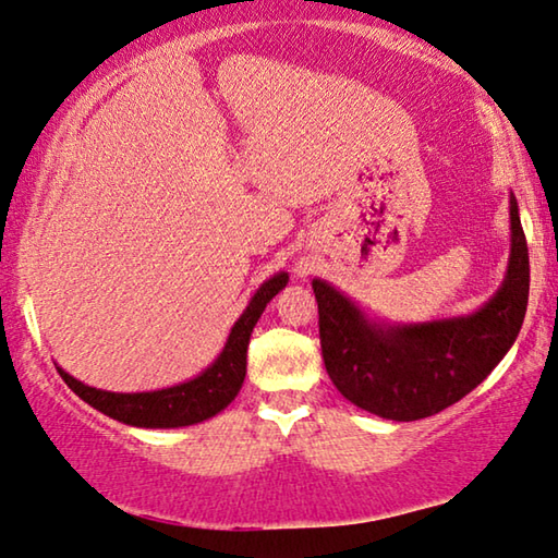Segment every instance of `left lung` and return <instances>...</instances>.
I'll return each mask as SVG.
<instances>
[{
  "label": "left lung",
  "mask_w": 558,
  "mask_h": 558,
  "mask_svg": "<svg viewBox=\"0 0 558 558\" xmlns=\"http://www.w3.org/2000/svg\"><path fill=\"white\" fill-rule=\"evenodd\" d=\"M507 276L480 311L449 320L379 325L330 282L313 280L325 369L344 400L377 417H432L470 395L499 365L529 303V247L517 198L509 201Z\"/></svg>",
  "instance_id": "obj_1"
}]
</instances>
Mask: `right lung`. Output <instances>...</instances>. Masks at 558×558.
Instances as JSON below:
<instances>
[{"mask_svg":"<svg viewBox=\"0 0 558 558\" xmlns=\"http://www.w3.org/2000/svg\"><path fill=\"white\" fill-rule=\"evenodd\" d=\"M288 286V272H278L270 280L255 290L251 303L238 317V323L231 327L228 342L214 365L203 369L198 377L189 379V383L166 387V390L154 392H106L96 390L78 383L64 369L59 375L72 390L82 397L86 404L99 410L109 417L119 420L131 427H146V429H171V427H189V424H198L208 417H216L220 410L235 400L241 392L245 379V357H247V342H251V332L258 317L263 315L265 305L276 298L282 288Z\"/></svg>","mask_w":558,"mask_h":558,"instance_id":"1","label":"right lung"}]
</instances>
